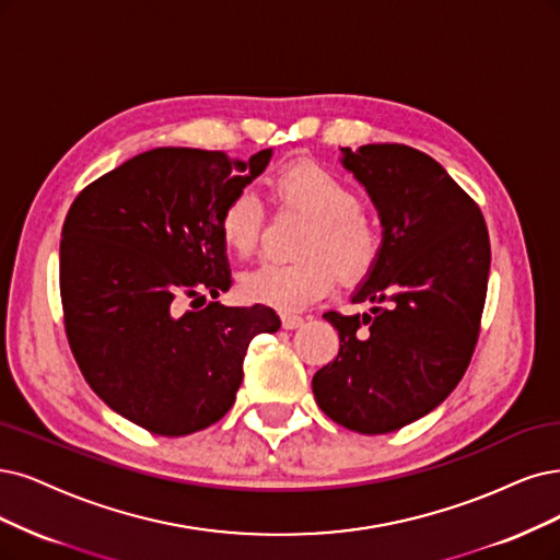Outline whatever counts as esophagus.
<instances>
[{"label": "esophagus", "instance_id": "1", "mask_svg": "<svg viewBox=\"0 0 560 560\" xmlns=\"http://www.w3.org/2000/svg\"><path fill=\"white\" fill-rule=\"evenodd\" d=\"M281 325H283V329H298V327L304 325V318H302V316L283 314V316H281Z\"/></svg>", "mask_w": 560, "mask_h": 560}]
</instances>
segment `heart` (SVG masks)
Returning a JSON list of instances; mask_svg holds the SVG:
<instances>
[{
	"label": "heart",
	"mask_w": 560,
	"mask_h": 560,
	"mask_svg": "<svg viewBox=\"0 0 560 560\" xmlns=\"http://www.w3.org/2000/svg\"><path fill=\"white\" fill-rule=\"evenodd\" d=\"M269 196L281 207H293L314 219L293 262H262L240 279L248 302L300 312L332 291L337 269L343 279L358 281L374 269L383 237L376 223L362 212V198L343 177L316 161L281 165L267 179ZM260 200L242 191L223 205L219 214L221 242L240 258L252 256L262 231ZM338 267L335 268L334 265Z\"/></svg>",
	"instance_id": "obj_1"
}]
</instances>
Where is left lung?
<instances>
[{"label":"left lung","mask_w":560,"mask_h":560,"mask_svg":"<svg viewBox=\"0 0 560 560\" xmlns=\"http://www.w3.org/2000/svg\"><path fill=\"white\" fill-rule=\"evenodd\" d=\"M383 225V248L353 302L369 314L323 318L339 355L312 381L337 424L376 436L424 418L457 387L480 335L491 246L475 200L408 144L341 148Z\"/></svg>","instance_id":"8db88e82"}]
</instances>
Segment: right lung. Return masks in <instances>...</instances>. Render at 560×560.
Listing matches in <instances>:
<instances>
[{
  "mask_svg": "<svg viewBox=\"0 0 560 560\" xmlns=\"http://www.w3.org/2000/svg\"><path fill=\"white\" fill-rule=\"evenodd\" d=\"M223 152L156 148L85 186L61 228L59 293L73 358L96 395L156 436L219 422L242 385L254 337L275 308L210 302L231 288L223 205L265 168ZM194 299L184 313L180 302Z\"/></svg>",
  "mask_w": 560,
  "mask_h": 560,
  "instance_id": "obj_1",
  "label": "right lung"
}]
</instances>
